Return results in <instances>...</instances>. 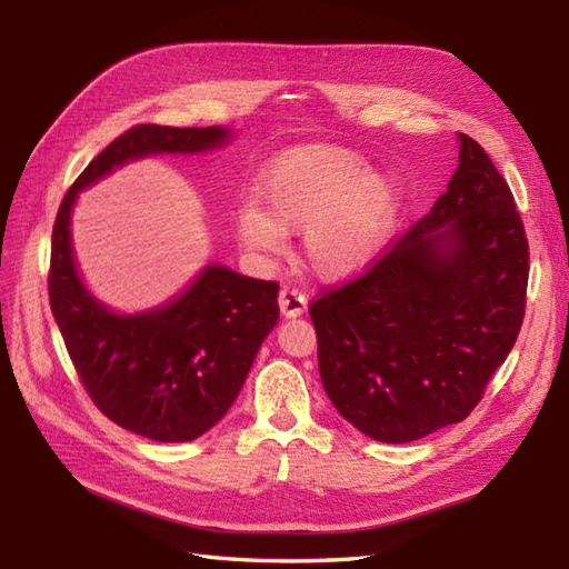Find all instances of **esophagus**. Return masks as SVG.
Masks as SVG:
<instances>
[{"label": "esophagus", "mask_w": 569, "mask_h": 569, "mask_svg": "<svg viewBox=\"0 0 569 569\" xmlns=\"http://www.w3.org/2000/svg\"><path fill=\"white\" fill-rule=\"evenodd\" d=\"M278 306H281V312H283L286 318H296V316H300V312L306 310L308 296L303 291H298V288L283 286L281 293H278Z\"/></svg>", "instance_id": "1"}]
</instances>
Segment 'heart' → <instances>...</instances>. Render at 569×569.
Wrapping results in <instances>:
<instances>
[{
    "instance_id": "obj_1",
    "label": "heart",
    "mask_w": 569,
    "mask_h": 569,
    "mask_svg": "<svg viewBox=\"0 0 569 569\" xmlns=\"http://www.w3.org/2000/svg\"><path fill=\"white\" fill-rule=\"evenodd\" d=\"M253 198L259 208L234 210L241 244L273 253L283 247V232L306 229L308 261L330 278L369 261L398 212L393 180L367 171L359 153L337 143H306L276 156L253 186Z\"/></svg>"
}]
</instances>
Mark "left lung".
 <instances>
[{
  "label": "left lung",
  "instance_id": "1",
  "mask_svg": "<svg viewBox=\"0 0 569 569\" xmlns=\"http://www.w3.org/2000/svg\"><path fill=\"white\" fill-rule=\"evenodd\" d=\"M528 271L509 183L459 134V166L430 212L310 303L335 408L379 442L465 420L521 332Z\"/></svg>",
  "mask_w": 569,
  "mask_h": 569
}]
</instances>
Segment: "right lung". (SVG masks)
<instances>
[{
  "label": "right lung",
  "mask_w": 569,
  "mask_h": 569,
  "mask_svg": "<svg viewBox=\"0 0 569 569\" xmlns=\"http://www.w3.org/2000/svg\"><path fill=\"white\" fill-rule=\"evenodd\" d=\"M227 137L220 127H131L94 156L56 214L48 300L72 367L107 418L149 440H196L227 413L278 320V283L208 266L171 306L114 316L80 283L70 210L78 190L114 166L161 151L214 149Z\"/></svg>",
  "instance_id": "1"
}]
</instances>
